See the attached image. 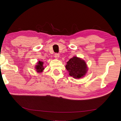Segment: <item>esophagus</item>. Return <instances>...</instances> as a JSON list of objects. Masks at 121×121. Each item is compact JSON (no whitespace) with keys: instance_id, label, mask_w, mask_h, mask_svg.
Listing matches in <instances>:
<instances>
[{"instance_id":"obj_1","label":"esophagus","mask_w":121,"mask_h":121,"mask_svg":"<svg viewBox=\"0 0 121 121\" xmlns=\"http://www.w3.org/2000/svg\"><path fill=\"white\" fill-rule=\"evenodd\" d=\"M59 56H60V54H58V53H55V54H54V57L56 58H59Z\"/></svg>"}]
</instances>
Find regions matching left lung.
<instances>
[{
	"label": "left lung",
	"mask_w": 121,
	"mask_h": 121,
	"mask_svg": "<svg viewBox=\"0 0 121 121\" xmlns=\"http://www.w3.org/2000/svg\"><path fill=\"white\" fill-rule=\"evenodd\" d=\"M65 65L69 75L76 79L82 78L85 76L87 71L86 64L85 61L76 56L71 58Z\"/></svg>",
	"instance_id": "obj_1"
}]
</instances>
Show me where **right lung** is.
Listing matches in <instances>:
<instances>
[{"instance_id":"add662e5","label":"right lung","mask_w":121,"mask_h":121,"mask_svg":"<svg viewBox=\"0 0 121 121\" xmlns=\"http://www.w3.org/2000/svg\"><path fill=\"white\" fill-rule=\"evenodd\" d=\"M43 65V62L40 61H39V62H38L37 65H36V66L35 67L36 69L37 72H38V73L42 72L43 69H44Z\"/></svg>"}]
</instances>
